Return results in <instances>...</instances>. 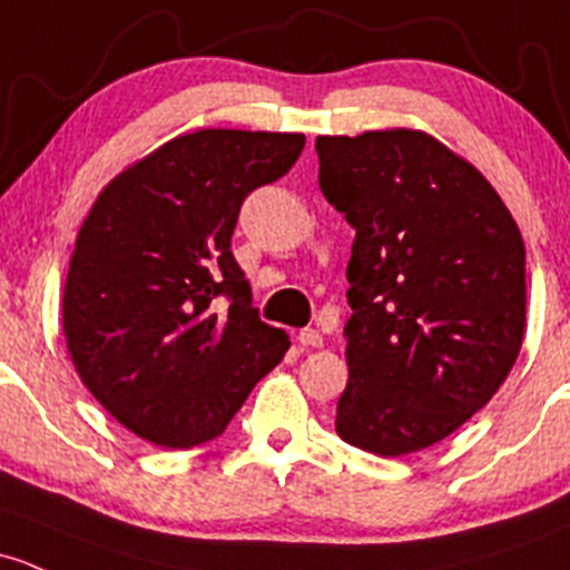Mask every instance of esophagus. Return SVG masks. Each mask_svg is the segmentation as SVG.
Listing matches in <instances>:
<instances>
[{
  "mask_svg": "<svg viewBox=\"0 0 570 570\" xmlns=\"http://www.w3.org/2000/svg\"><path fill=\"white\" fill-rule=\"evenodd\" d=\"M297 341H301L303 346H322V333L314 331V327H303L301 333H297Z\"/></svg>",
  "mask_w": 570,
  "mask_h": 570,
  "instance_id": "34e87169",
  "label": "esophagus"
}]
</instances>
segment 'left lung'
<instances>
[{
	"instance_id": "8db88e82",
	"label": "left lung",
	"mask_w": 570,
	"mask_h": 570,
	"mask_svg": "<svg viewBox=\"0 0 570 570\" xmlns=\"http://www.w3.org/2000/svg\"><path fill=\"white\" fill-rule=\"evenodd\" d=\"M320 188L355 229L350 380L335 431L376 456L453 434L524 341V243L470 160L423 130L320 136Z\"/></svg>"
}]
</instances>
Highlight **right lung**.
<instances>
[{"mask_svg": "<svg viewBox=\"0 0 570 570\" xmlns=\"http://www.w3.org/2000/svg\"><path fill=\"white\" fill-rule=\"evenodd\" d=\"M303 147V134H183L89 209L65 281V341L87 391L141 440L194 448L224 434L289 350L250 305L232 235L245 196Z\"/></svg>", "mask_w": 570, "mask_h": 570, "instance_id": "obj_1", "label": "right lung"}]
</instances>
